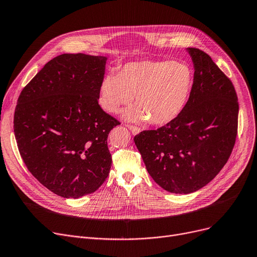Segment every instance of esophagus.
I'll use <instances>...</instances> for the list:
<instances>
[{"mask_svg":"<svg viewBox=\"0 0 257 257\" xmlns=\"http://www.w3.org/2000/svg\"><path fill=\"white\" fill-rule=\"evenodd\" d=\"M127 127L130 129V131L132 132V135H138V133H140L141 132V129L139 128V127H137V126H132V125H127Z\"/></svg>","mask_w":257,"mask_h":257,"instance_id":"1","label":"esophagus"}]
</instances>
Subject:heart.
<instances>
[{
	"label": "heart",
	"mask_w": 257,
	"mask_h": 257,
	"mask_svg": "<svg viewBox=\"0 0 257 257\" xmlns=\"http://www.w3.org/2000/svg\"><path fill=\"white\" fill-rule=\"evenodd\" d=\"M192 82V69L184 62H131L122 66L116 75L104 77L99 85L98 104L107 112L114 113L135 96L138 106L126 111V118L164 125L181 113Z\"/></svg>",
	"instance_id": "heart-1"
}]
</instances>
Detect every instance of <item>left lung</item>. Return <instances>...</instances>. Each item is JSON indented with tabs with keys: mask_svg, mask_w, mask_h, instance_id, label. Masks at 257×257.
<instances>
[{
	"mask_svg": "<svg viewBox=\"0 0 257 257\" xmlns=\"http://www.w3.org/2000/svg\"><path fill=\"white\" fill-rule=\"evenodd\" d=\"M194 65L188 102L174 119L144 130L135 143L153 181L166 191L188 194L219 173L235 145L237 94L209 55L187 48Z\"/></svg>",
	"mask_w": 257,
	"mask_h": 257,
	"instance_id": "1",
	"label": "left lung"
}]
</instances>
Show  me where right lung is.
Returning <instances> with one entry per match:
<instances>
[{"label":"right lung","mask_w":257,"mask_h":257,"mask_svg":"<svg viewBox=\"0 0 257 257\" xmlns=\"http://www.w3.org/2000/svg\"><path fill=\"white\" fill-rule=\"evenodd\" d=\"M106 61L58 55L18 98L14 129L22 159L44 187L65 198L93 193L110 172L107 139L120 122L98 105Z\"/></svg>","instance_id":"obj_1"}]
</instances>
